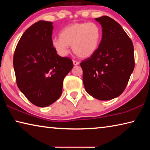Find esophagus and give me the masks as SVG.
<instances>
[{
  "mask_svg": "<svg viewBox=\"0 0 150 150\" xmlns=\"http://www.w3.org/2000/svg\"><path fill=\"white\" fill-rule=\"evenodd\" d=\"M73 65H78L79 64V63L77 62V61H75V60H73Z\"/></svg>",
  "mask_w": 150,
  "mask_h": 150,
  "instance_id": "esophagus-1",
  "label": "esophagus"
}]
</instances>
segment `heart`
I'll use <instances>...</instances> for the list:
<instances>
[{
  "instance_id": "obj_1",
  "label": "heart",
  "mask_w": 150,
  "mask_h": 150,
  "mask_svg": "<svg viewBox=\"0 0 150 150\" xmlns=\"http://www.w3.org/2000/svg\"><path fill=\"white\" fill-rule=\"evenodd\" d=\"M60 38H54L52 45L62 56L69 52V46L77 56L88 57L95 54L99 46L102 32L93 22L75 23L65 27L59 33Z\"/></svg>"
}]
</instances>
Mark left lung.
<instances>
[{
    "label": "left lung",
    "mask_w": 150,
    "mask_h": 150,
    "mask_svg": "<svg viewBox=\"0 0 150 150\" xmlns=\"http://www.w3.org/2000/svg\"><path fill=\"white\" fill-rule=\"evenodd\" d=\"M102 40L97 50L81 63L85 90L100 100L113 99L126 87L134 68L132 40L117 22L107 16L96 18Z\"/></svg>",
    "instance_id": "left-lung-1"
}]
</instances>
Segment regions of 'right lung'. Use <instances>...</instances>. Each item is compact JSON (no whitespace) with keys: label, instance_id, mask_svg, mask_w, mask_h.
<instances>
[{"label":"right lung","instance_id":"obj_1","mask_svg":"<svg viewBox=\"0 0 150 150\" xmlns=\"http://www.w3.org/2000/svg\"><path fill=\"white\" fill-rule=\"evenodd\" d=\"M52 22L40 20L28 28L15 50L13 65L16 83L30 102L45 107L62 93L63 81L73 67L52 45Z\"/></svg>","mask_w":150,"mask_h":150}]
</instances>
